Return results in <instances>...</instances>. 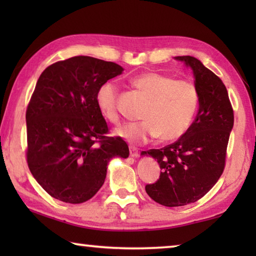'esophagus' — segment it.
Listing matches in <instances>:
<instances>
[{
	"instance_id": "obj_1",
	"label": "esophagus",
	"mask_w": 256,
	"mask_h": 256,
	"mask_svg": "<svg viewBox=\"0 0 256 256\" xmlns=\"http://www.w3.org/2000/svg\"><path fill=\"white\" fill-rule=\"evenodd\" d=\"M128 149H130V156H131V157H138V151L136 148H134V146H128Z\"/></svg>"
}]
</instances>
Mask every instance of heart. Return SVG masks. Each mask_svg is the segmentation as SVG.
Returning a JSON list of instances; mask_svg holds the SVG:
<instances>
[{"label":"heart","instance_id":"1","mask_svg":"<svg viewBox=\"0 0 256 256\" xmlns=\"http://www.w3.org/2000/svg\"><path fill=\"white\" fill-rule=\"evenodd\" d=\"M132 82L150 102L142 112L144 120L120 125L115 130L118 136L134 144H144L158 136L162 141H174L188 131L198 104V88L192 81L146 72ZM96 102L104 118L112 123L120 122L118 86L114 81H106L99 86Z\"/></svg>","mask_w":256,"mask_h":256}]
</instances>
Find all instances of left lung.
I'll return each mask as SVG.
<instances>
[{"label":"left lung","mask_w":256,"mask_h":256,"mask_svg":"<svg viewBox=\"0 0 256 256\" xmlns=\"http://www.w3.org/2000/svg\"><path fill=\"white\" fill-rule=\"evenodd\" d=\"M190 68L198 92V112L192 125L174 144L142 151L160 166V176L146 192L159 204L182 206L196 202L218 182L226 166L234 110L226 86L193 56H177Z\"/></svg>","instance_id":"obj_1"}]
</instances>
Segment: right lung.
<instances>
[{"label": "right lung", "mask_w": 256, "mask_h": 256, "mask_svg": "<svg viewBox=\"0 0 256 256\" xmlns=\"http://www.w3.org/2000/svg\"><path fill=\"white\" fill-rule=\"evenodd\" d=\"M118 64L90 56L58 60L37 81L26 112L30 172L50 196L84 203L106 178L107 164L128 157L120 136H108V125L96 102L104 82L122 73Z\"/></svg>", "instance_id": "1"}]
</instances>
